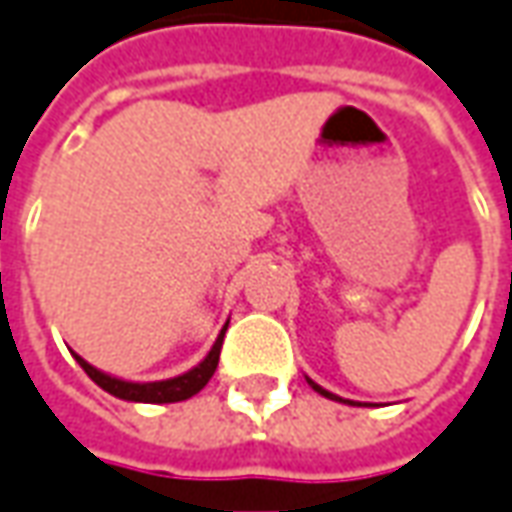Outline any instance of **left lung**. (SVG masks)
Listing matches in <instances>:
<instances>
[{"mask_svg": "<svg viewBox=\"0 0 512 512\" xmlns=\"http://www.w3.org/2000/svg\"><path fill=\"white\" fill-rule=\"evenodd\" d=\"M307 383H310L312 389H315V392L321 394V397H329V400H338V403H352V400H344V397H338V394L327 392L324 386H318V383H315V380H310V377H307ZM352 406H355V403H352Z\"/></svg>", "mask_w": 512, "mask_h": 512, "instance_id": "1", "label": "left lung"}]
</instances>
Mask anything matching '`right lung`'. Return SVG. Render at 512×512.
<instances>
[{"label":"right lung","mask_w":512,"mask_h":512,"mask_svg":"<svg viewBox=\"0 0 512 512\" xmlns=\"http://www.w3.org/2000/svg\"><path fill=\"white\" fill-rule=\"evenodd\" d=\"M225 329H228V324L222 327L219 338H216L214 346H211V352H208L194 369H188V372H183V375L177 377H166V380H146V383H140V380H123V377L106 375L101 369H95L92 363H87V360L81 358V355H75V352H72V358L78 360V366H81L104 392H109L112 397H118V400H129V403H180V400H188V397H194L200 389H205V383L214 377L216 363H219V349H222V338H225Z\"/></svg>","instance_id":"1"}]
</instances>
